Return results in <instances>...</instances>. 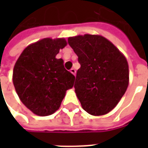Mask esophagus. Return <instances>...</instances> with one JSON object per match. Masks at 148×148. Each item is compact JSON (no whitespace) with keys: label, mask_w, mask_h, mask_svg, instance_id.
I'll list each match as a JSON object with an SVG mask.
<instances>
[{"label":"esophagus","mask_w":148,"mask_h":148,"mask_svg":"<svg viewBox=\"0 0 148 148\" xmlns=\"http://www.w3.org/2000/svg\"><path fill=\"white\" fill-rule=\"evenodd\" d=\"M70 71H71V74H73L74 76H75V74H76V71H75V69H74V68H71Z\"/></svg>","instance_id":"1"}]
</instances>
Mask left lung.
I'll return each mask as SVG.
<instances>
[{
	"label": "left lung",
	"instance_id": "8db88e82",
	"mask_svg": "<svg viewBox=\"0 0 148 148\" xmlns=\"http://www.w3.org/2000/svg\"><path fill=\"white\" fill-rule=\"evenodd\" d=\"M68 44L81 64L74 88L82 108L94 116L108 114L116 107L128 87L126 58L102 36L71 37Z\"/></svg>",
	"mask_w": 148,
	"mask_h": 148
}]
</instances>
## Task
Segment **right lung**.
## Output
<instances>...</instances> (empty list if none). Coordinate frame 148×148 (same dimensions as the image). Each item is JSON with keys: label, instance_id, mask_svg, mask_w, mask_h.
<instances>
[{"label": "right lung", "instance_id": "1", "mask_svg": "<svg viewBox=\"0 0 148 148\" xmlns=\"http://www.w3.org/2000/svg\"><path fill=\"white\" fill-rule=\"evenodd\" d=\"M67 45L64 38H45L29 45L15 64L13 83L22 103L34 114L48 116L60 108L66 90L73 88L75 77L57 59Z\"/></svg>", "mask_w": 148, "mask_h": 148}]
</instances>
